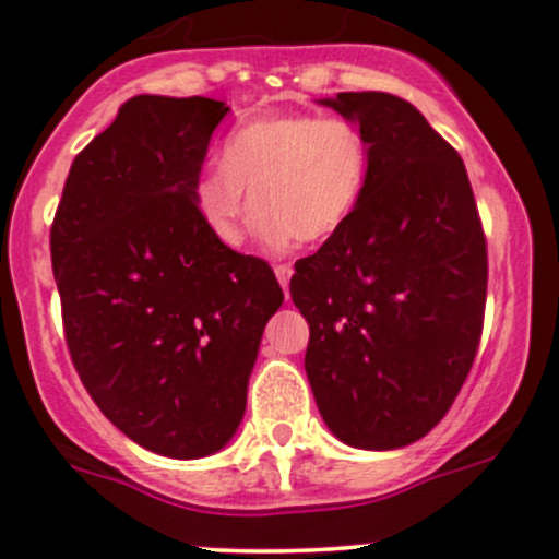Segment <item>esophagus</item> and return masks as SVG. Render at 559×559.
<instances>
[{"label": "esophagus", "mask_w": 559, "mask_h": 559, "mask_svg": "<svg viewBox=\"0 0 559 559\" xmlns=\"http://www.w3.org/2000/svg\"><path fill=\"white\" fill-rule=\"evenodd\" d=\"M274 274H277L282 290H287V285H290V277H293V269L287 266V263H277V266H274Z\"/></svg>", "instance_id": "obj_1"}]
</instances>
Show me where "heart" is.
Masks as SVG:
<instances>
[{
	"label": "heart",
	"mask_w": 559,
	"mask_h": 559,
	"mask_svg": "<svg viewBox=\"0 0 559 559\" xmlns=\"http://www.w3.org/2000/svg\"><path fill=\"white\" fill-rule=\"evenodd\" d=\"M368 176L370 143L349 119L266 114L226 138L224 165L194 181V205L226 250L242 245L250 199L255 231L269 248L322 242L349 221Z\"/></svg>",
	"instance_id": "heart-1"
}]
</instances>
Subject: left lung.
I'll return each instance as SVG.
<instances>
[{
  "mask_svg": "<svg viewBox=\"0 0 559 559\" xmlns=\"http://www.w3.org/2000/svg\"><path fill=\"white\" fill-rule=\"evenodd\" d=\"M370 143L357 207L296 263L309 322L304 368L341 442L394 450L429 435L469 376L488 293V250L459 152L389 93L320 100Z\"/></svg>",
  "mask_w": 559,
  "mask_h": 559,
  "instance_id": "1",
  "label": "left lung"
}]
</instances>
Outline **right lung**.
<instances>
[{"label":"right lung","instance_id":"obj_1","mask_svg":"<svg viewBox=\"0 0 559 559\" xmlns=\"http://www.w3.org/2000/svg\"><path fill=\"white\" fill-rule=\"evenodd\" d=\"M224 100L135 95L71 162L50 231L66 344L122 435L167 459L231 440L282 287L266 261L221 248L194 181Z\"/></svg>","mask_w":559,"mask_h":559}]
</instances>
